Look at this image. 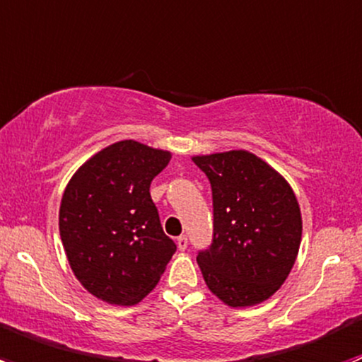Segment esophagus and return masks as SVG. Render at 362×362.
Wrapping results in <instances>:
<instances>
[{
	"instance_id": "1",
	"label": "esophagus",
	"mask_w": 362,
	"mask_h": 362,
	"mask_svg": "<svg viewBox=\"0 0 362 362\" xmlns=\"http://www.w3.org/2000/svg\"><path fill=\"white\" fill-rule=\"evenodd\" d=\"M187 236H184V235H182V236H178V238H177V247H178V249H180V250H185V249H187Z\"/></svg>"
}]
</instances>
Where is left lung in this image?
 I'll return each mask as SVG.
<instances>
[{
    "instance_id": "8db88e82",
    "label": "left lung",
    "mask_w": 362,
    "mask_h": 362,
    "mask_svg": "<svg viewBox=\"0 0 362 362\" xmlns=\"http://www.w3.org/2000/svg\"><path fill=\"white\" fill-rule=\"evenodd\" d=\"M214 198V242L198 254L208 289L233 308L272 298L293 269L301 210L289 182L249 151L194 156Z\"/></svg>"
}]
</instances>
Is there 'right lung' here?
Segmentation results:
<instances>
[{
    "label": "right lung",
    "mask_w": 362,
    "mask_h": 362,
    "mask_svg": "<svg viewBox=\"0 0 362 362\" xmlns=\"http://www.w3.org/2000/svg\"><path fill=\"white\" fill-rule=\"evenodd\" d=\"M171 152L134 140L108 145L69 178L59 233L76 280L110 305H136L177 250L160 228L151 182Z\"/></svg>",
    "instance_id": "right-lung-1"
}]
</instances>
